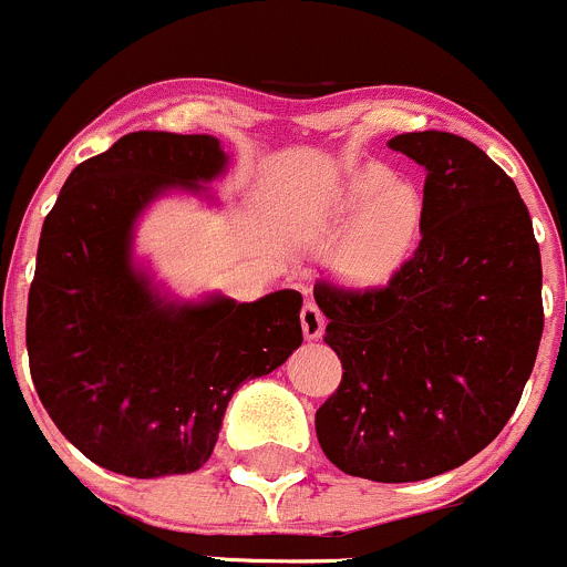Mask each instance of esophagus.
Returning a JSON list of instances; mask_svg holds the SVG:
<instances>
[{
	"mask_svg": "<svg viewBox=\"0 0 567 567\" xmlns=\"http://www.w3.org/2000/svg\"><path fill=\"white\" fill-rule=\"evenodd\" d=\"M300 324H302V336H306L308 341H317L319 336L324 333V313L319 311L317 302H302Z\"/></svg>",
	"mask_w": 567,
	"mask_h": 567,
	"instance_id": "esophagus-1",
	"label": "esophagus"
}]
</instances>
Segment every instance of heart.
Here are the masks:
<instances>
[{"label": "heart", "mask_w": 567, "mask_h": 567, "mask_svg": "<svg viewBox=\"0 0 567 567\" xmlns=\"http://www.w3.org/2000/svg\"><path fill=\"white\" fill-rule=\"evenodd\" d=\"M339 267L361 286L391 281L419 248L427 204L413 184L394 182V173L372 165L350 173L336 195V215L350 220Z\"/></svg>", "instance_id": "1"}]
</instances>
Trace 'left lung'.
Segmentation results:
<instances>
[{
  "label": "left lung",
  "mask_w": 567,
  "mask_h": 567,
  "mask_svg": "<svg viewBox=\"0 0 567 567\" xmlns=\"http://www.w3.org/2000/svg\"><path fill=\"white\" fill-rule=\"evenodd\" d=\"M389 148L427 171V223L385 286H313L344 369L317 439L344 474L416 482L472 461L513 416L540 347L543 267L529 209L485 151L450 132Z\"/></svg>",
  "instance_id": "8db88e82"
}]
</instances>
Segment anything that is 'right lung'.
Listing matches in <instances>:
<instances>
[{"label": "right lung", "mask_w": 567, "mask_h": 567, "mask_svg": "<svg viewBox=\"0 0 567 567\" xmlns=\"http://www.w3.org/2000/svg\"><path fill=\"white\" fill-rule=\"evenodd\" d=\"M226 165L209 134H123L74 167L43 220L27 302L32 383L95 466L137 480L198 472L234 391L302 344L300 291L173 302L132 267L140 212L165 189L200 193Z\"/></svg>", "instance_id": "right-lung-1"}]
</instances>
